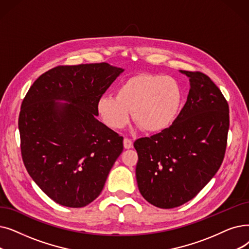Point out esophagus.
I'll list each match as a JSON object with an SVG mask.
<instances>
[{
    "label": "esophagus",
    "mask_w": 249,
    "mask_h": 249,
    "mask_svg": "<svg viewBox=\"0 0 249 249\" xmlns=\"http://www.w3.org/2000/svg\"><path fill=\"white\" fill-rule=\"evenodd\" d=\"M123 145H124V147H125L126 149H129V148H131V147L133 146V142H131V139L124 138V140H123Z\"/></svg>",
    "instance_id": "1"
}]
</instances>
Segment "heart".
Masks as SVG:
<instances>
[{"label": "heart", "instance_id": "b5f03b06", "mask_svg": "<svg viewBox=\"0 0 249 249\" xmlns=\"http://www.w3.org/2000/svg\"><path fill=\"white\" fill-rule=\"evenodd\" d=\"M182 105V89L174 78L142 73L125 79L116 95L101 96L96 111L104 123L113 129L123 128L133 112L134 121L144 131L159 133L175 122Z\"/></svg>", "mask_w": 249, "mask_h": 249}]
</instances>
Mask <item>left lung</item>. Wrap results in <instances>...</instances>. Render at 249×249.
<instances>
[{
    "instance_id": "left-lung-1",
    "label": "left lung",
    "mask_w": 249,
    "mask_h": 249,
    "mask_svg": "<svg viewBox=\"0 0 249 249\" xmlns=\"http://www.w3.org/2000/svg\"><path fill=\"white\" fill-rule=\"evenodd\" d=\"M189 78L187 101L166 130L134 142L139 192L160 209L177 208L208 184L224 160L229 107L201 72L179 70Z\"/></svg>"
}]
</instances>
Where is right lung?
Masks as SVG:
<instances>
[{"label": "right lung", "instance_id": "1", "mask_svg": "<svg viewBox=\"0 0 249 249\" xmlns=\"http://www.w3.org/2000/svg\"><path fill=\"white\" fill-rule=\"evenodd\" d=\"M124 72L107 63L58 66L30 86L18 127L28 174L53 201L82 208L98 197L123 137L96 116V102Z\"/></svg>", "mask_w": 249, "mask_h": 249}]
</instances>
